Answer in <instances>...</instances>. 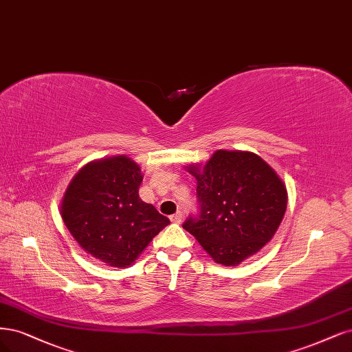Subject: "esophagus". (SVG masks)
I'll list each match as a JSON object with an SVG mask.
<instances>
[{
  "label": "esophagus",
  "instance_id": "1",
  "mask_svg": "<svg viewBox=\"0 0 352 352\" xmlns=\"http://www.w3.org/2000/svg\"><path fill=\"white\" fill-rule=\"evenodd\" d=\"M170 221H172V223H176V224H179V223L182 221V212H180V211H177L176 214L170 215Z\"/></svg>",
  "mask_w": 352,
  "mask_h": 352
}]
</instances>
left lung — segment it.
<instances>
[{
  "label": "left lung",
  "instance_id": "left-lung-1",
  "mask_svg": "<svg viewBox=\"0 0 352 352\" xmlns=\"http://www.w3.org/2000/svg\"><path fill=\"white\" fill-rule=\"evenodd\" d=\"M186 170L197 179L201 212L184 228L215 263L237 266L256 254L276 233L287 210L283 179L250 151L217 150Z\"/></svg>",
  "mask_w": 352,
  "mask_h": 352
}]
</instances>
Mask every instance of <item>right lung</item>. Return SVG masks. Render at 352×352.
<instances>
[{
  "mask_svg": "<svg viewBox=\"0 0 352 352\" xmlns=\"http://www.w3.org/2000/svg\"><path fill=\"white\" fill-rule=\"evenodd\" d=\"M144 175L128 155L84 164L60 199L71 236L93 258L113 268L134 263L153 237L170 223L140 198Z\"/></svg>",
  "mask_w": 352,
  "mask_h": 352,
  "instance_id": "1",
  "label": "right lung"
}]
</instances>
